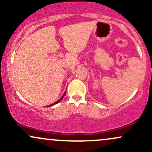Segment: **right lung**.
I'll use <instances>...</instances> for the list:
<instances>
[{"label":"right lung","mask_w":152,"mask_h":152,"mask_svg":"<svg viewBox=\"0 0 152 152\" xmlns=\"http://www.w3.org/2000/svg\"><path fill=\"white\" fill-rule=\"evenodd\" d=\"M65 94H66V92H65V93H64V95H63V96H62V97H61V98L60 99H59V100H58V101H57V102H56L55 103H53V104H50V105H49V106H53V105H54V104H58V103L59 102H61V100H62V99H63V98H64V96H65Z\"/></svg>","instance_id":"right-lung-1"}]
</instances>
